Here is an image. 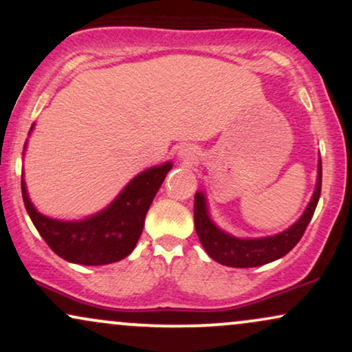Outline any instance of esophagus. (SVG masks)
<instances>
[{
	"mask_svg": "<svg viewBox=\"0 0 352 352\" xmlns=\"http://www.w3.org/2000/svg\"><path fill=\"white\" fill-rule=\"evenodd\" d=\"M177 157L180 159V162L186 164V166H191L198 161V151L190 144H184L182 148L177 151Z\"/></svg>",
	"mask_w": 352,
	"mask_h": 352,
	"instance_id": "1",
	"label": "esophagus"
}]
</instances>
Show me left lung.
<instances>
[{
    "mask_svg": "<svg viewBox=\"0 0 352 352\" xmlns=\"http://www.w3.org/2000/svg\"><path fill=\"white\" fill-rule=\"evenodd\" d=\"M320 191H322V161H318L317 185L304 214L283 232L258 239L235 237L222 230L209 216L204 193L197 191L195 193V229H197L203 248L217 263L230 266V268H253V266L271 263L287 255L297 245L312 219L320 199Z\"/></svg>",
    "mask_w": 352,
    "mask_h": 352,
    "instance_id": "obj_1",
    "label": "left lung"
}]
</instances>
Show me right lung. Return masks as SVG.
<instances>
[{"label":"right lung","mask_w":352,"mask_h":352,"mask_svg":"<svg viewBox=\"0 0 352 352\" xmlns=\"http://www.w3.org/2000/svg\"><path fill=\"white\" fill-rule=\"evenodd\" d=\"M170 168L172 162H164L138 173L109 206L84 219H53L38 212L30 201L24 179L22 199L35 229L58 256L86 266L109 265L123 260L136 247L148 209Z\"/></svg>","instance_id":"obj_1"}]
</instances>
